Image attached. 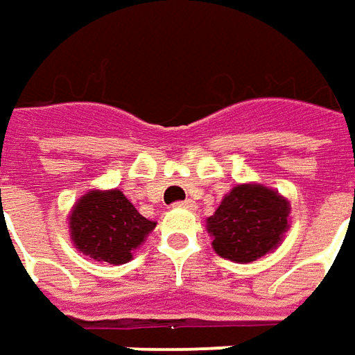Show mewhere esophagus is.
I'll return each mask as SVG.
<instances>
[{
  "mask_svg": "<svg viewBox=\"0 0 355 355\" xmlns=\"http://www.w3.org/2000/svg\"><path fill=\"white\" fill-rule=\"evenodd\" d=\"M175 205H178V207H184V209H193V207H196V203H193L191 199H185V201H178Z\"/></svg>",
  "mask_w": 355,
  "mask_h": 355,
  "instance_id": "esophagus-1",
  "label": "esophagus"
}]
</instances>
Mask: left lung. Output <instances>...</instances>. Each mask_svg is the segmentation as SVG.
Returning <instances> with one entry per match:
<instances>
[{"label":"left lung","instance_id":"left-lung-1","mask_svg":"<svg viewBox=\"0 0 355 355\" xmlns=\"http://www.w3.org/2000/svg\"><path fill=\"white\" fill-rule=\"evenodd\" d=\"M291 203L261 184L235 185L207 219L213 249L235 263H252L272 252L288 231Z\"/></svg>","mask_w":355,"mask_h":355}]
</instances>
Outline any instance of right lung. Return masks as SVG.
Masks as SVG:
<instances>
[{
    "mask_svg": "<svg viewBox=\"0 0 355 355\" xmlns=\"http://www.w3.org/2000/svg\"><path fill=\"white\" fill-rule=\"evenodd\" d=\"M156 221L142 217L120 189H92L69 215L75 247L94 261L124 265L134 249L154 231Z\"/></svg>",
    "mask_w": 355,
    "mask_h": 355,
    "instance_id": "obj_1",
    "label": "right lung"
}]
</instances>
